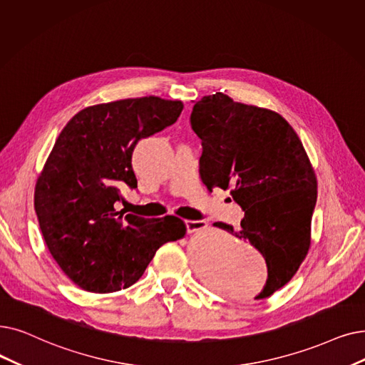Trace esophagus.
<instances>
[{
  "mask_svg": "<svg viewBox=\"0 0 365 365\" xmlns=\"http://www.w3.org/2000/svg\"><path fill=\"white\" fill-rule=\"evenodd\" d=\"M205 222L204 220H185V227L187 230V232H194V231H198L201 228H204Z\"/></svg>",
  "mask_w": 365,
  "mask_h": 365,
  "instance_id": "1",
  "label": "esophagus"
}]
</instances>
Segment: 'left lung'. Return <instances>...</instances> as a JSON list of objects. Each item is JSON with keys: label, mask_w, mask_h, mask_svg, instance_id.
Here are the masks:
<instances>
[{"label": "left lung", "mask_w": 365, "mask_h": 365, "mask_svg": "<svg viewBox=\"0 0 365 365\" xmlns=\"http://www.w3.org/2000/svg\"><path fill=\"white\" fill-rule=\"evenodd\" d=\"M191 126L201 138V180L209 191L231 189L245 212L240 231L215 225L258 249L268 276L255 299L270 297L292 279L310 247L318 183L303 143L279 113L222 92L195 103Z\"/></svg>", "instance_id": "obj_1"}]
</instances>
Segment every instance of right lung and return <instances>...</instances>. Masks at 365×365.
Instances as JSON below:
<instances>
[{
  "mask_svg": "<svg viewBox=\"0 0 365 365\" xmlns=\"http://www.w3.org/2000/svg\"><path fill=\"white\" fill-rule=\"evenodd\" d=\"M182 101L128 98L81 110L64 126L36 185L34 207L51 255L89 292L130 288L167 242L185 235L176 216L118 212L120 187H137L135 145L178 120Z\"/></svg>",
  "mask_w": 365,
  "mask_h": 365,
  "instance_id": "obj_1",
  "label": "right lung"
}]
</instances>
